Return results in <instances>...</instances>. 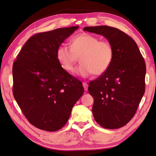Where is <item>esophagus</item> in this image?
Listing matches in <instances>:
<instances>
[{
  "instance_id": "1",
  "label": "esophagus",
  "mask_w": 156,
  "mask_h": 156,
  "mask_svg": "<svg viewBox=\"0 0 156 156\" xmlns=\"http://www.w3.org/2000/svg\"><path fill=\"white\" fill-rule=\"evenodd\" d=\"M83 87H84V90L87 91V90H88V84L87 83V82H83Z\"/></svg>"
}]
</instances>
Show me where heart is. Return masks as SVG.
Wrapping results in <instances>:
<instances>
[{
  "label": "heart",
  "mask_w": 156,
  "mask_h": 156,
  "mask_svg": "<svg viewBox=\"0 0 156 156\" xmlns=\"http://www.w3.org/2000/svg\"><path fill=\"white\" fill-rule=\"evenodd\" d=\"M114 51L108 41L100 40L97 36L84 33L72 39L71 48L63 44L56 51L58 61L66 71L74 72L79 57L81 64L77 72L82 76L94 74L101 76L108 70L113 59Z\"/></svg>",
  "instance_id": "heart-1"
}]
</instances>
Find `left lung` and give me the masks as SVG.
<instances>
[{
  "mask_svg": "<svg viewBox=\"0 0 156 156\" xmlns=\"http://www.w3.org/2000/svg\"><path fill=\"white\" fill-rule=\"evenodd\" d=\"M84 31L103 35L111 44L113 59L108 70L89 82L94 98L92 113L105 129H118L134 117L145 93L146 66L133 38L106 25L86 27Z\"/></svg>",
  "mask_w": 156,
  "mask_h": 156,
  "instance_id": "8db88e82",
  "label": "left lung"
}]
</instances>
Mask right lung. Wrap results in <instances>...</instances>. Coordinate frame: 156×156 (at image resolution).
<instances>
[{
  "label": "right lung",
  "instance_id": "obj_1",
  "mask_svg": "<svg viewBox=\"0 0 156 156\" xmlns=\"http://www.w3.org/2000/svg\"><path fill=\"white\" fill-rule=\"evenodd\" d=\"M78 26L36 34L29 38L12 66V93L31 125L56 131L68 122L84 93L82 83L62 67L56 51Z\"/></svg>",
  "mask_w": 156,
  "mask_h": 156
}]
</instances>
